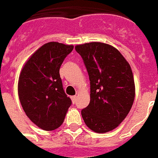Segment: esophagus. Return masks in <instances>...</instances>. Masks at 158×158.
<instances>
[{"label": "esophagus", "mask_w": 158, "mask_h": 158, "mask_svg": "<svg viewBox=\"0 0 158 158\" xmlns=\"http://www.w3.org/2000/svg\"><path fill=\"white\" fill-rule=\"evenodd\" d=\"M71 100H72V103H76V102H77V96L71 97Z\"/></svg>", "instance_id": "34e87169"}]
</instances>
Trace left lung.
<instances>
[{"mask_svg": "<svg viewBox=\"0 0 158 158\" xmlns=\"http://www.w3.org/2000/svg\"><path fill=\"white\" fill-rule=\"evenodd\" d=\"M90 80V103L81 110L89 129L106 133L115 129L130 112L135 82L130 64L114 47L92 42L75 47Z\"/></svg>", "mask_w": 158, "mask_h": 158, "instance_id": "8db88e82", "label": "left lung"}]
</instances>
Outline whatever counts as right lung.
<instances>
[{"label": "right lung", "mask_w": 158, "mask_h": 158, "mask_svg": "<svg viewBox=\"0 0 158 158\" xmlns=\"http://www.w3.org/2000/svg\"><path fill=\"white\" fill-rule=\"evenodd\" d=\"M73 48L58 42L47 43L21 71L18 96L22 107L31 121L44 131L60 127L71 105L63 88L60 68Z\"/></svg>", "instance_id": "add662e5"}]
</instances>
